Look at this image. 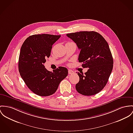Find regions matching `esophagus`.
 Returning <instances> with one entry per match:
<instances>
[{
    "label": "esophagus",
    "mask_w": 133,
    "mask_h": 133,
    "mask_svg": "<svg viewBox=\"0 0 133 133\" xmlns=\"http://www.w3.org/2000/svg\"><path fill=\"white\" fill-rule=\"evenodd\" d=\"M68 73L69 74H72L74 73V72L73 71L71 70H68Z\"/></svg>",
    "instance_id": "esophagus-1"
}]
</instances>
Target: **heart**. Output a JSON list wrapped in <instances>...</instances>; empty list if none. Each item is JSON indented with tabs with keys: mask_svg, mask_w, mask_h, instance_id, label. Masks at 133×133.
<instances>
[{
	"mask_svg": "<svg viewBox=\"0 0 133 133\" xmlns=\"http://www.w3.org/2000/svg\"><path fill=\"white\" fill-rule=\"evenodd\" d=\"M72 43V42H67L66 44H68V43Z\"/></svg>",
	"mask_w": 133,
	"mask_h": 133,
	"instance_id": "heart-1",
	"label": "heart"
}]
</instances>
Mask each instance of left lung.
<instances>
[{
    "label": "left lung",
    "mask_w": 133,
    "mask_h": 133,
    "mask_svg": "<svg viewBox=\"0 0 133 133\" xmlns=\"http://www.w3.org/2000/svg\"><path fill=\"white\" fill-rule=\"evenodd\" d=\"M81 50L79 62L82 67L88 68L84 74L77 72L79 82L76 91L84 96L99 92L106 85L113 69L112 56L107 42L95 31H81L67 34Z\"/></svg>",
    "instance_id": "left-lung-1"
}]
</instances>
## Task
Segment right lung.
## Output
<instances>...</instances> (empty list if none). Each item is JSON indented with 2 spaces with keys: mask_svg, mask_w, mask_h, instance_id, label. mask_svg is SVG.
Wrapping results in <instances>:
<instances>
[{
  "mask_svg": "<svg viewBox=\"0 0 133 133\" xmlns=\"http://www.w3.org/2000/svg\"><path fill=\"white\" fill-rule=\"evenodd\" d=\"M61 35L35 34L23 42L19 59V71L26 85L34 94L49 96L54 94L62 80L68 75V69L59 67L53 71L44 67L46 59L51 55L52 44Z\"/></svg>",
  "mask_w": 133,
  "mask_h": 133,
  "instance_id": "right-lung-1",
  "label": "right lung"
}]
</instances>
